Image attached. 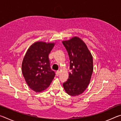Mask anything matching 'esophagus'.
<instances>
[{
    "instance_id": "obj_1",
    "label": "esophagus",
    "mask_w": 121,
    "mask_h": 121,
    "mask_svg": "<svg viewBox=\"0 0 121 121\" xmlns=\"http://www.w3.org/2000/svg\"><path fill=\"white\" fill-rule=\"evenodd\" d=\"M56 74L57 76H59V74H60V71H59V70L57 71L56 72Z\"/></svg>"
}]
</instances>
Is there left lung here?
I'll return each instance as SVG.
<instances>
[{"label": "left lung", "instance_id": "1", "mask_svg": "<svg viewBox=\"0 0 121 121\" xmlns=\"http://www.w3.org/2000/svg\"><path fill=\"white\" fill-rule=\"evenodd\" d=\"M62 44L70 59L69 78L63 86L67 94L78 95L86 89L93 70V57L86 45L80 38L73 37Z\"/></svg>", "mask_w": 121, "mask_h": 121}]
</instances>
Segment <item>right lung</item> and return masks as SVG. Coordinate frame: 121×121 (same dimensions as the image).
<instances>
[{"label":"right lung","mask_w":121,"mask_h":121,"mask_svg":"<svg viewBox=\"0 0 121 121\" xmlns=\"http://www.w3.org/2000/svg\"><path fill=\"white\" fill-rule=\"evenodd\" d=\"M54 43L37 42L26 51L22 63L26 83L36 92H41L50 85L56 73L50 68L48 55Z\"/></svg>","instance_id":"1"}]
</instances>
